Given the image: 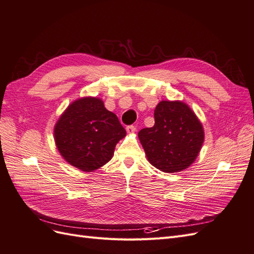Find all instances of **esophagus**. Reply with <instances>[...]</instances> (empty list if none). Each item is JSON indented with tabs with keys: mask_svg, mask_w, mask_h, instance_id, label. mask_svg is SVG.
I'll return each instance as SVG.
<instances>
[{
	"mask_svg": "<svg viewBox=\"0 0 254 254\" xmlns=\"http://www.w3.org/2000/svg\"><path fill=\"white\" fill-rule=\"evenodd\" d=\"M135 130H136L135 126H132V125L126 127V131H127L128 133H133V132H135Z\"/></svg>",
	"mask_w": 254,
	"mask_h": 254,
	"instance_id": "obj_1",
	"label": "esophagus"
}]
</instances>
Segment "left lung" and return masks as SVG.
I'll return each mask as SVG.
<instances>
[{
	"label": "left lung",
	"instance_id": "obj_1",
	"mask_svg": "<svg viewBox=\"0 0 254 254\" xmlns=\"http://www.w3.org/2000/svg\"><path fill=\"white\" fill-rule=\"evenodd\" d=\"M139 140L148 162L164 173L187 170L204 141L201 122L181 101H162L155 109V125L140 130Z\"/></svg>",
	"mask_w": 254,
	"mask_h": 254
}]
</instances>
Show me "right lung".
Instances as JSON below:
<instances>
[{"mask_svg":"<svg viewBox=\"0 0 254 254\" xmlns=\"http://www.w3.org/2000/svg\"><path fill=\"white\" fill-rule=\"evenodd\" d=\"M126 135L117 115L101 98L87 96L67 106L54 127V139L66 162L93 172L112 159L115 146Z\"/></svg>","mask_w":254,"mask_h":254,"instance_id":"add662e5","label":"right lung"}]
</instances>
